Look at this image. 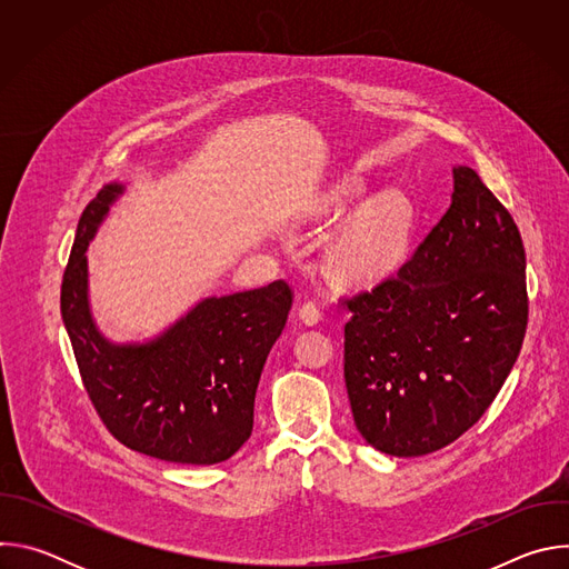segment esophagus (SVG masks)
I'll return each instance as SVG.
<instances>
[{"mask_svg": "<svg viewBox=\"0 0 569 569\" xmlns=\"http://www.w3.org/2000/svg\"><path fill=\"white\" fill-rule=\"evenodd\" d=\"M299 319L306 323V327H315V323H319L321 319V310L315 301H306L301 308H299Z\"/></svg>", "mask_w": 569, "mask_h": 569, "instance_id": "obj_1", "label": "esophagus"}]
</instances>
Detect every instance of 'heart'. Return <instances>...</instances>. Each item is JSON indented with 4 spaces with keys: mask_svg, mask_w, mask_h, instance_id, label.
Wrapping results in <instances>:
<instances>
[{
    "mask_svg": "<svg viewBox=\"0 0 569 569\" xmlns=\"http://www.w3.org/2000/svg\"><path fill=\"white\" fill-rule=\"evenodd\" d=\"M367 196L358 176H347L323 189L310 204L317 220H336L351 213ZM417 209L402 191H387L365 202L327 252L331 277L347 288H371L391 279L410 257Z\"/></svg>",
    "mask_w": 569,
    "mask_h": 569,
    "instance_id": "1",
    "label": "heart"
}]
</instances>
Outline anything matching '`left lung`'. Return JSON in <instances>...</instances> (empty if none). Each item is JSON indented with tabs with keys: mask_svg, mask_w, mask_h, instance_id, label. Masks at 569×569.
Segmentation results:
<instances>
[{
	"mask_svg": "<svg viewBox=\"0 0 569 569\" xmlns=\"http://www.w3.org/2000/svg\"><path fill=\"white\" fill-rule=\"evenodd\" d=\"M396 277L347 299L345 382L358 432L393 457L446 448L489 410L522 349L525 248L468 167Z\"/></svg>",
	"mask_w": 569,
	"mask_h": 569,
	"instance_id": "1",
	"label": "left lung"
}]
</instances>
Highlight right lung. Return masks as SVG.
I'll list each match as a JSON object with an SVG mask.
<instances>
[{"mask_svg": "<svg viewBox=\"0 0 569 569\" xmlns=\"http://www.w3.org/2000/svg\"><path fill=\"white\" fill-rule=\"evenodd\" d=\"M123 184H106L78 220L60 312L80 378L106 428L130 450L191 466L229 459L252 435L254 396L292 306L286 281L207 297L148 342L114 345L88 297V246Z\"/></svg>", "mask_w": 569, "mask_h": 569, "instance_id": "1", "label": "right lung"}]
</instances>
